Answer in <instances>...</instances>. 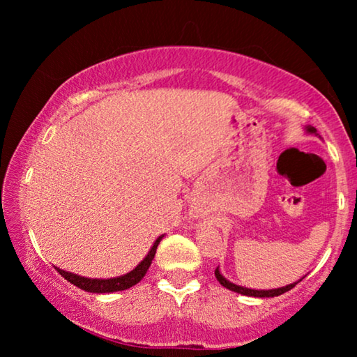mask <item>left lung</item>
I'll list each match as a JSON object with an SVG mask.
<instances>
[{
  "label": "left lung",
  "instance_id": "left-lung-1",
  "mask_svg": "<svg viewBox=\"0 0 357 357\" xmlns=\"http://www.w3.org/2000/svg\"><path fill=\"white\" fill-rule=\"evenodd\" d=\"M307 131H310V133H315L317 130L314 128V126H309V128H307ZM214 275H216L218 281L221 282L224 287H227V289H231L234 292H238V294H243V296H252V297H275V296H281V294H284V292H287L289 289H292V287L297 284V282H294V284H289V286H286V287H280V289L255 291V289H247V287L237 286V284H234V282H229L226 278H224L221 273H219L218 268H216V270H214Z\"/></svg>",
  "mask_w": 357,
  "mask_h": 357
}]
</instances>
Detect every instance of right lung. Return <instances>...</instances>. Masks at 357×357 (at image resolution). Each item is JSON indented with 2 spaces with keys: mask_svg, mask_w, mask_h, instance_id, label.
<instances>
[{
  "mask_svg": "<svg viewBox=\"0 0 357 357\" xmlns=\"http://www.w3.org/2000/svg\"><path fill=\"white\" fill-rule=\"evenodd\" d=\"M159 237L158 241L154 242L153 248H151L148 257L144 258L143 261L139 263L138 266L135 268L133 271H130L128 275L125 276H120V278H112V280H89V278H82V276H77V275H73V273H68V271H63L60 268H56V271L60 273V275L65 278L66 281H70L71 284H75L79 287V289H84L87 292H97V294H104V292H115V291H125L128 289V287L138 284V282L143 280L146 271L149 270L151 263H153V258L155 255V250H158V245L160 242Z\"/></svg>",
  "mask_w": 357,
  "mask_h": 357,
  "instance_id": "1",
  "label": "right lung"
}]
</instances>
